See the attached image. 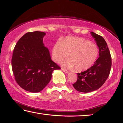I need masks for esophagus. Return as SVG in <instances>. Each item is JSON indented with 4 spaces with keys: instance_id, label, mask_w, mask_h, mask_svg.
<instances>
[{
    "instance_id": "esophagus-1",
    "label": "esophagus",
    "mask_w": 123,
    "mask_h": 123,
    "mask_svg": "<svg viewBox=\"0 0 123 123\" xmlns=\"http://www.w3.org/2000/svg\"><path fill=\"white\" fill-rule=\"evenodd\" d=\"M61 69H62V70L63 71L64 73H69V71H68V70H66V69H64V68H62Z\"/></svg>"
}]
</instances>
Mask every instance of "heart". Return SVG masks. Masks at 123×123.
I'll use <instances>...</instances> for the list:
<instances>
[{"label": "heart", "mask_w": 123, "mask_h": 123, "mask_svg": "<svg viewBox=\"0 0 123 123\" xmlns=\"http://www.w3.org/2000/svg\"><path fill=\"white\" fill-rule=\"evenodd\" d=\"M99 54L97 44L82 38L68 36L56 42L53 47L52 55L54 62L60 63L68 56L65 65L70 69L75 68L78 72L90 68Z\"/></svg>", "instance_id": "obj_1"}]
</instances>
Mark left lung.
I'll use <instances>...</instances> for the list:
<instances>
[{
    "label": "left lung",
    "mask_w": 123,
    "mask_h": 123,
    "mask_svg": "<svg viewBox=\"0 0 123 123\" xmlns=\"http://www.w3.org/2000/svg\"><path fill=\"white\" fill-rule=\"evenodd\" d=\"M91 34L98 46L99 56L93 66L84 72L77 73V80L73 84L77 91L85 93L101 87L108 77L112 67L111 53L105 39L93 32Z\"/></svg>",
    "instance_id": "left-lung-1"
}]
</instances>
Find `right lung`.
Segmentation results:
<instances>
[{
	"mask_svg": "<svg viewBox=\"0 0 123 123\" xmlns=\"http://www.w3.org/2000/svg\"><path fill=\"white\" fill-rule=\"evenodd\" d=\"M43 32H29L20 38L13 50L11 66L15 79L21 87L38 92L46 87L54 70L60 67L51 59L44 46Z\"/></svg>",
	"mask_w": 123,
	"mask_h": 123,
	"instance_id": "obj_1",
	"label": "right lung"
}]
</instances>
